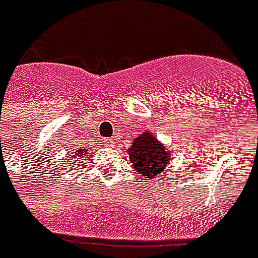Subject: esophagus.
<instances>
[{"label":"esophagus","mask_w":258,"mask_h":258,"mask_svg":"<svg viewBox=\"0 0 258 258\" xmlns=\"http://www.w3.org/2000/svg\"><path fill=\"white\" fill-rule=\"evenodd\" d=\"M103 144H104L106 147H114V139H111V138H110V139H104Z\"/></svg>","instance_id":"34e87169"}]
</instances>
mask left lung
I'll use <instances>...</instances> for the list:
<instances>
[{
	"mask_svg": "<svg viewBox=\"0 0 258 258\" xmlns=\"http://www.w3.org/2000/svg\"><path fill=\"white\" fill-rule=\"evenodd\" d=\"M127 152L134 170L145 178L158 177L171 164V151L165 148L152 132H142L136 136Z\"/></svg>",
	"mask_w": 258,
	"mask_h": 258,
	"instance_id": "obj_1",
	"label": "left lung"
}]
</instances>
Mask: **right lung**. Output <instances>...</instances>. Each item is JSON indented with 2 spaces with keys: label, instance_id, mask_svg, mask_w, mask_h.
Returning <instances> with one entry per match:
<instances>
[{
  "label": "right lung",
  "instance_id": "1",
  "mask_svg": "<svg viewBox=\"0 0 258 258\" xmlns=\"http://www.w3.org/2000/svg\"><path fill=\"white\" fill-rule=\"evenodd\" d=\"M91 148V147H90ZM90 148H81V149H75L74 152H68L67 154V164L70 165V167H74V165H78L77 162L81 161L83 158H84L85 152L88 151Z\"/></svg>",
  "mask_w": 258,
  "mask_h": 258
}]
</instances>
